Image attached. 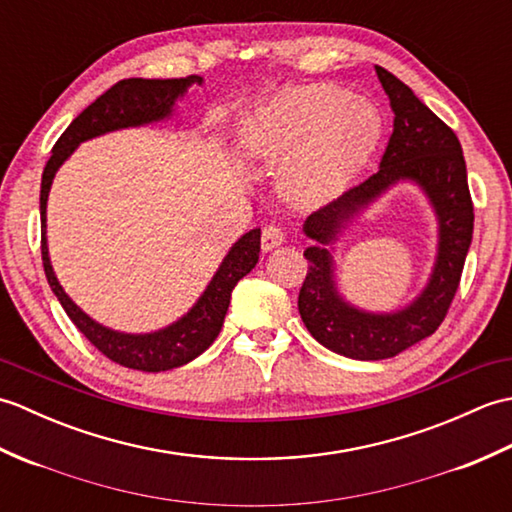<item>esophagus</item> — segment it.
I'll return each instance as SVG.
<instances>
[{
	"label": "esophagus",
	"instance_id": "esophagus-1",
	"mask_svg": "<svg viewBox=\"0 0 512 512\" xmlns=\"http://www.w3.org/2000/svg\"><path fill=\"white\" fill-rule=\"evenodd\" d=\"M284 242H286V233H284V228H281V226L270 224L262 231V248L266 250V253H268V250L281 246Z\"/></svg>",
	"mask_w": 512,
	"mask_h": 512
}]
</instances>
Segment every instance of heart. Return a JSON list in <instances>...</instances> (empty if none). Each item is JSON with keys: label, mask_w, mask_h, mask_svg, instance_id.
<instances>
[{"label": "heart", "mask_w": 512, "mask_h": 512, "mask_svg": "<svg viewBox=\"0 0 512 512\" xmlns=\"http://www.w3.org/2000/svg\"><path fill=\"white\" fill-rule=\"evenodd\" d=\"M380 118L367 101L332 83L284 88L239 125L246 154L279 169V189L301 209L339 195L372 154Z\"/></svg>", "instance_id": "b5f03b06"}]
</instances>
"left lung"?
Instances as JSON below:
<instances>
[{
  "label": "left lung",
  "instance_id": "obj_1",
  "mask_svg": "<svg viewBox=\"0 0 512 512\" xmlns=\"http://www.w3.org/2000/svg\"><path fill=\"white\" fill-rule=\"evenodd\" d=\"M376 74L394 112V132L380 167L303 224V233L317 244L303 250L308 275L299 292V314L323 347L356 361L391 358L440 328L458 292L473 239V202L458 136L409 85L380 65ZM398 181L418 183L434 206L439 217L437 264L428 286L409 307L367 313L345 302L335 288L331 244L358 212Z\"/></svg>",
  "mask_w": 512,
  "mask_h": 512
}]
</instances>
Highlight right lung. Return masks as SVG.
<instances>
[{
    "instance_id": "1",
    "label": "right lung",
    "mask_w": 512,
    "mask_h": 512,
    "mask_svg": "<svg viewBox=\"0 0 512 512\" xmlns=\"http://www.w3.org/2000/svg\"><path fill=\"white\" fill-rule=\"evenodd\" d=\"M202 81V76L195 74L184 76V79L118 81L92 105L85 107V110L70 123V127L65 129L61 138L57 140V145H54L52 156L41 176V259L52 292L57 295L65 314H68L72 323L81 330V334L96 347V350L105 354L110 361L129 369H140V372H167V369L187 365L217 339V334H220L224 325L228 303H231L233 288L237 286V281L246 277L257 264L262 231L253 228V231H248L246 235L237 239L231 250H228V255L222 259V264L209 281V286L202 292V297L195 301V306L184 314V317L156 332L127 334L96 323L76 306L61 288L48 255V193L52 187L54 173L59 171V167L70 158L72 151L81 143H85V140L103 136L107 132H116V129L165 121V118L173 114L176 101L187 94L193 83L202 85Z\"/></svg>"
}]
</instances>
